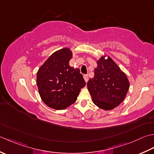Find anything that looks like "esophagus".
<instances>
[{
    "instance_id": "esophagus-1",
    "label": "esophagus",
    "mask_w": 154,
    "mask_h": 154,
    "mask_svg": "<svg viewBox=\"0 0 154 154\" xmlns=\"http://www.w3.org/2000/svg\"><path fill=\"white\" fill-rule=\"evenodd\" d=\"M83 76H84V80H85L86 82H87L88 81V76L87 74H84Z\"/></svg>"
}]
</instances>
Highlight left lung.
Wrapping results in <instances>:
<instances>
[{"mask_svg": "<svg viewBox=\"0 0 154 154\" xmlns=\"http://www.w3.org/2000/svg\"><path fill=\"white\" fill-rule=\"evenodd\" d=\"M96 62L94 76L88 82V90L96 106L104 110H111L125 98L130 88L129 80L109 56H102Z\"/></svg>", "mask_w": 154, "mask_h": 154, "instance_id": "obj_1", "label": "left lung"}]
</instances>
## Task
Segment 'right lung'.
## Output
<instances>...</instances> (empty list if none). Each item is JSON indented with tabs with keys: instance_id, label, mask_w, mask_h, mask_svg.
Masks as SVG:
<instances>
[{
	"instance_id": "right-lung-1",
	"label": "right lung",
	"mask_w": 154,
	"mask_h": 154,
	"mask_svg": "<svg viewBox=\"0 0 154 154\" xmlns=\"http://www.w3.org/2000/svg\"><path fill=\"white\" fill-rule=\"evenodd\" d=\"M72 52L63 48L54 52L37 72L38 93L46 105L52 109H64L76 101L81 88L86 86L79 68L69 65Z\"/></svg>"
}]
</instances>
